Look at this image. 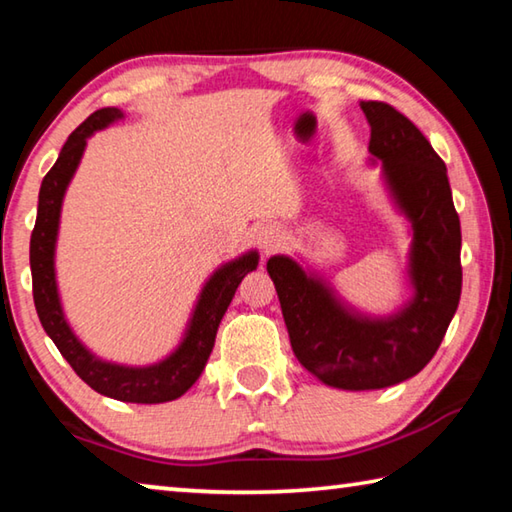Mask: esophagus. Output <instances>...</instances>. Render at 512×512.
<instances>
[{
    "mask_svg": "<svg viewBox=\"0 0 512 512\" xmlns=\"http://www.w3.org/2000/svg\"><path fill=\"white\" fill-rule=\"evenodd\" d=\"M282 241H284L282 230L273 223H264L255 230V244L259 246V250H262L264 255L275 253V250L282 246Z\"/></svg>",
    "mask_w": 512,
    "mask_h": 512,
    "instance_id": "34e87169",
    "label": "esophagus"
}]
</instances>
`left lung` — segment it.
I'll return each instance as SVG.
<instances>
[{"label": "left lung", "mask_w": 512, "mask_h": 512, "mask_svg": "<svg viewBox=\"0 0 512 512\" xmlns=\"http://www.w3.org/2000/svg\"><path fill=\"white\" fill-rule=\"evenodd\" d=\"M368 151L388 194L411 223L413 296L391 316L361 314L296 259L275 255L266 271L280 298L293 354L323 384L343 391L395 386L427 366L461 300V221L447 167L411 119L384 101H361Z\"/></svg>", "instance_id": "obj_1"}]
</instances>
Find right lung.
<instances>
[{
  "instance_id": "add662e5",
  "label": "right lung",
  "mask_w": 512,
  "mask_h": 512,
  "mask_svg": "<svg viewBox=\"0 0 512 512\" xmlns=\"http://www.w3.org/2000/svg\"><path fill=\"white\" fill-rule=\"evenodd\" d=\"M124 117L119 108H101L83 121L76 131L67 137V142L54 167L42 180L38 196V216L36 228L31 232V277H33V302L42 327L49 339L56 343L60 354L67 359L85 384L94 391L112 397L119 402L133 404H160L178 400L201 377L210 352L214 348L216 329L225 311H228L232 296L244 277L255 271L259 264V255L248 250L232 262H225L221 268L210 275L196 300V307L189 318L183 341L169 357H164L151 366H124V363L103 361L92 354L79 341V336L69 327L63 305H60L58 284H56V239L60 210H63V198L67 185L72 183L79 162L83 158L88 137L101 128L115 124Z\"/></svg>"
}]
</instances>
